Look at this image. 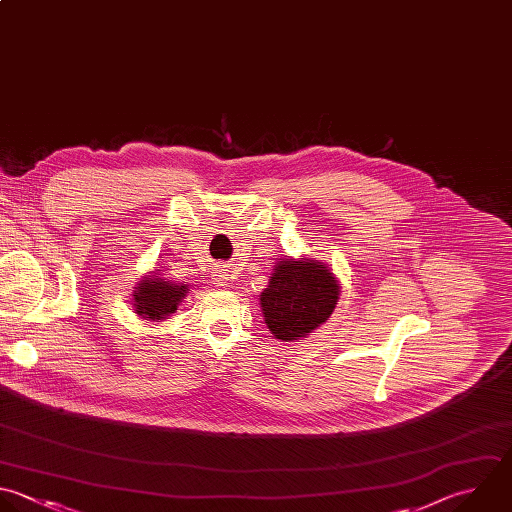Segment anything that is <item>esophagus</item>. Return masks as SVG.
Instances as JSON below:
<instances>
[{"mask_svg": "<svg viewBox=\"0 0 512 512\" xmlns=\"http://www.w3.org/2000/svg\"><path fill=\"white\" fill-rule=\"evenodd\" d=\"M212 280H214V284H216V286L224 288V286H228V272H224V270H216V272L212 274Z\"/></svg>", "mask_w": 512, "mask_h": 512, "instance_id": "obj_1", "label": "esophagus"}]
</instances>
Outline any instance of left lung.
<instances>
[{
  "mask_svg": "<svg viewBox=\"0 0 512 512\" xmlns=\"http://www.w3.org/2000/svg\"><path fill=\"white\" fill-rule=\"evenodd\" d=\"M340 296L334 274L314 260L276 264L260 294L264 320L278 340H298L328 320Z\"/></svg>",
  "mask_w": 512,
  "mask_h": 512,
  "instance_id": "8db88e82",
  "label": "left lung"
}]
</instances>
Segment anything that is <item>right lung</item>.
<instances>
[{
    "label": "right lung",
    "mask_w": 512,
    "mask_h": 512,
    "mask_svg": "<svg viewBox=\"0 0 512 512\" xmlns=\"http://www.w3.org/2000/svg\"><path fill=\"white\" fill-rule=\"evenodd\" d=\"M186 286H176L164 278H146L134 292L136 312L150 320H162L178 310V304L186 296Z\"/></svg>",
    "instance_id": "1"
}]
</instances>
